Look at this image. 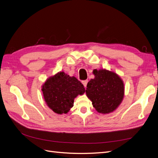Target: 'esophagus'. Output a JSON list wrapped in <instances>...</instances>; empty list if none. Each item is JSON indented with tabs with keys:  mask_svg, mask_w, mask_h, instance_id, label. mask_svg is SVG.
<instances>
[{
	"mask_svg": "<svg viewBox=\"0 0 158 158\" xmlns=\"http://www.w3.org/2000/svg\"><path fill=\"white\" fill-rule=\"evenodd\" d=\"M88 80H83L82 81V84H83V85H84V87H86V85H87V84H88Z\"/></svg>",
	"mask_w": 158,
	"mask_h": 158,
	"instance_id": "1",
	"label": "esophagus"
}]
</instances>
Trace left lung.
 <instances>
[{"label":"left lung","instance_id":"8db88e82","mask_svg":"<svg viewBox=\"0 0 158 158\" xmlns=\"http://www.w3.org/2000/svg\"><path fill=\"white\" fill-rule=\"evenodd\" d=\"M95 75L87 84L85 93L98 113L106 114L115 110L123 101L124 84L113 72L106 69L93 71Z\"/></svg>","mask_w":158,"mask_h":158}]
</instances>
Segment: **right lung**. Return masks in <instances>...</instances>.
<instances>
[{
  "mask_svg": "<svg viewBox=\"0 0 158 158\" xmlns=\"http://www.w3.org/2000/svg\"><path fill=\"white\" fill-rule=\"evenodd\" d=\"M45 101L48 107L57 114L67 113L74 106V98L85 92L83 84L74 76L63 72L51 76L42 86Z\"/></svg>",
  "mask_w": 158,
  "mask_h": 158,
  "instance_id": "add662e5",
  "label": "right lung"
}]
</instances>
